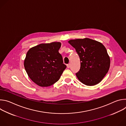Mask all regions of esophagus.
<instances>
[{
    "label": "esophagus",
    "mask_w": 126,
    "mask_h": 126,
    "mask_svg": "<svg viewBox=\"0 0 126 126\" xmlns=\"http://www.w3.org/2000/svg\"><path fill=\"white\" fill-rule=\"evenodd\" d=\"M67 67L68 68H69L70 67V64H67Z\"/></svg>",
    "instance_id": "obj_1"
}]
</instances>
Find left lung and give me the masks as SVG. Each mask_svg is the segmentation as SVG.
Here are the masks:
<instances>
[{
  "label": "left lung",
  "instance_id": "8db88e82",
  "mask_svg": "<svg viewBox=\"0 0 126 126\" xmlns=\"http://www.w3.org/2000/svg\"><path fill=\"white\" fill-rule=\"evenodd\" d=\"M80 59V69L76 74L79 80L87 86L100 83L109 71L110 57L105 46L96 40L85 38L70 40Z\"/></svg>",
  "mask_w": 126,
  "mask_h": 126
}]
</instances>
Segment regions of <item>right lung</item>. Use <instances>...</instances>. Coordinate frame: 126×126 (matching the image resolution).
<instances>
[{"label":"right lung","mask_w":126,"mask_h":126,"mask_svg":"<svg viewBox=\"0 0 126 126\" xmlns=\"http://www.w3.org/2000/svg\"><path fill=\"white\" fill-rule=\"evenodd\" d=\"M61 43L40 44L27 52L24 66L29 78L41 87L50 86L58 81L66 66L59 53Z\"/></svg>","instance_id":"right-lung-1"}]
</instances>
